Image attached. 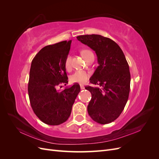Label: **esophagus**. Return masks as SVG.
Wrapping results in <instances>:
<instances>
[{
	"label": "esophagus",
	"instance_id": "esophagus-1",
	"mask_svg": "<svg viewBox=\"0 0 159 159\" xmlns=\"http://www.w3.org/2000/svg\"><path fill=\"white\" fill-rule=\"evenodd\" d=\"M80 88L81 89H84L85 88V86L84 84H80Z\"/></svg>",
	"mask_w": 159,
	"mask_h": 159
}]
</instances>
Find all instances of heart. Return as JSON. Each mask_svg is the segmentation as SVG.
<instances>
[{
    "instance_id": "heart-1",
    "label": "heart",
    "mask_w": 159,
    "mask_h": 159,
    "mask_svg": "<svg viewBox=\"0 0 159 159\" xmlns=\"http://www.w3.org/2000/svg\"><path fill=\"white\" fill-rule=\"evenodd\" d=\"M89 50H83L81 51V54L84 56H85ZM65 67L66 70H70L71 68V56L68 54L66 57L65 60ZM89 78V73L85 70H77L74 73L70 76V81L72 83H84L88 80Z\"/></svg>"
}]
</instances>
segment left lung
Wrapping results in <instances>:
<instances>
[{"instance_id": "left-lung-1", "label": "left lung", "mask_w": 159, "mask_h": 159, "mask_svg": "<svg viewBox=\"0 0 159 159\" xmlns=\"http://www.w3.org/2000/svg\"><path fill=\"white\" fill-rule=\"evenodd\" d=\"M77 39L95 52L99 64L90 83L99 88H85L91 93L88 113L98 123H111L121 115L129 98L131 75L125 56L109 38L91 34L77 36Z\"/></svg>"}]
</instances>
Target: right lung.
I'll return each instance as SVG.
<instances>
[{
    "label": "right lung",
    "instance_id": "add662e5",
    "mask_svg": "<svg viewBox=\"0 0 159 159\" xmlns=\"http://www.w3.org/2000/svg\"><path fill=\"white\" fill-rule=\"evenodd\" d=\"M71 40L43 48L32 61L28 91L31 107L42 122L58 125L69 118L80 87L74 84L61 91L57 88L68 83L65 60Z\"/></svg>",
    "mask_w": 159,
    "mask_h": 159
}]
</instances>
